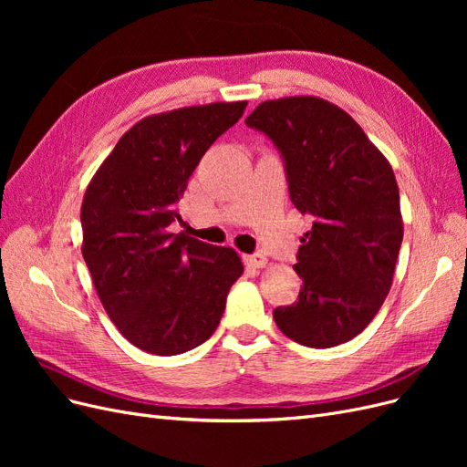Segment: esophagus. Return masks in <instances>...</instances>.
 Here are the masks:
<instances>
[{
  "mask_svg": "<svg viewBox=\"0 0 467 467\" xmlns=\"http://www.w3.org/2000/svg\"><path fill=\"white\" fill-rule=\"evenodd\" d=\"M245 263L253 268H263L268 265V259L263 255V253H255V255H247Z\"/></svg>",
  "mask_w": 467,
  "mask_h": 467,
  "instance_id": "1",
  "label": "esophagus"
}]
</instances>
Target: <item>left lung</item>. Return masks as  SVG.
<instances>
[{
    "label": "left lung",
    "mask_w": 467,
    "mask_h": 467,
    "mask_svg": "<svg viewBox=\"0 0 467 467\" xmlns=\"http://www.w3.org/2000/svg\"><path fill=\"white\" fill-rule=\"evenodd\" d=\"M245 124L280 150L290 199L312 220L294 265L298 300L275 309L278 329L314 348L347 343L391 288L403 242L393 169L348 112L314 95L265 101Z\"/></svg>",
    "instance_id": "obj_1"
}]
</instances>
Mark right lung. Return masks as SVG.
Returning a JSON list of instances; mask_svg holds the SVG:
<instances>
[{
	"label": "right lung",
	"instance_id": "obj_1",
	"mask_svg": "<svg viewBox=\"0 0 467 467\" xmlns=\"http://www.w3.org/2000/svg\"><path fill=\"white\" fill-rule=\"evenodd\" d=\"M247 101L208 103L138 120L99 165L81 202V253L124 338L171 357L216 331L244 263L232 247L171 234L189 177Z\"/></svg>",
	"mask_w": 467,
	"mask_h": 467
}]
</instances>
